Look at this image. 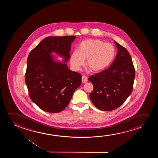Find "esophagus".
Here are the masks:
<instances>
[{
	"instance_id": "obj_1",
	"label": "esophagus",
	"mask_w": 158,
	"mask_h": 158,
	"mask_svg": "<svg viewBox=\"0 0 158 158\" xmlns=\"http://www.w3.org/2000/svg\"><path fill=\"white\" fill-rule=\"evenodd\" d=\"M81 80H82V82H83V83H86L88 79H87V77L86 76H82Z\"/></svg>"
}]
</instances>
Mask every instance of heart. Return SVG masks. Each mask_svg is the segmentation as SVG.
<instances>
[{
	"label": "heart",
	"instance_id": "obj_1",
	"mask_svg": "<svg viewBox=\"0 0 158 158\" xmlns=\"http://www.w3.org/2000/svg\"><path fill=\"white\" fill-rule=\"evenodd\" d=\"M115 54V48L112 44L104 43L99 39H86L80 42L77 51L71 54L70 62L74 69L79 70L87 59V66L92 71H101L112 64Z\"/></svg>",
	"mask_w": 158,
	"mask_h": 158
}]
</instances>
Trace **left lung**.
<instances>
[{
  "label": "left lung",
  "mask_w": 158,
  "mask_h": 158,
  "mask_svg": "<svg viewBox=\"0 0 158 158\" xmlns=\"http://www.w3.org/2000/svg\"><path fill=\"white\" fill-rule=\"evenodd\" d=\"M118 49L114 60L107 69L89 77L94 89L91 102L100 110H114L121 106L132 93L135 69L130 53L114 41Z\"/></svg>",
  "instance_id": "8db88e82"
}]
</instances>
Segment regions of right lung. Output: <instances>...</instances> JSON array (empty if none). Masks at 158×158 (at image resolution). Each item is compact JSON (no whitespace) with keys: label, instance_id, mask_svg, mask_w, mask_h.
Instances as JSON below:
<instances>
[{"label":"right lung","instance_id":"add662e5","mask_svg":"<svg viewBox=\"0 0 158 158\" xmlns=\"http://www.w3.org/2000/svg\"><path fill=\"white\" fill-rule=\"evenodd\" d=\"M75 36L48 37L28 55L25 75L31 99L41 110L58 113L69 104L74 92L80 86L81 75L69 69L71 43ZM56 52L64 58L55 60Z\"/></svg>","mask_w":158,"mask_h":158}]
</instances>
